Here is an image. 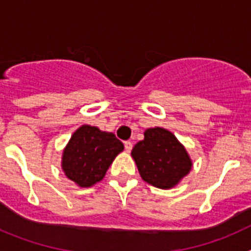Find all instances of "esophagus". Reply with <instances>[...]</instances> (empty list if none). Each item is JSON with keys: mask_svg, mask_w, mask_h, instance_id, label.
I'll return each instance as SVG.
<instances>
[{"mask_svg": "<svg viewBox=\"0 0 251 251\" xmlns=\"http://www.w3.org/2000/svg\"><path fill=\"white\" fill-rule=\"evenodd\" d=\"M124 148H126V152H128V153H129L130 151H132V148H133L132 142H130V141L124 142Z\"/></svg>", "mask_w": 251, "mask_h": 251, "instance_id": "34e87169", "label": "esophagus"}]
</instances>
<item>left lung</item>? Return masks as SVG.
<instances>
[{"label": "left lung", "instance_id": "1", "mask_svg": "<svg viewBox=\"0 0 251 251\" xmlns=\"http://www.w3.org/2000/svg\"><path fill=\"white\" fill-rule=\"evenodd\" d=\"M142 179L162 190H170L190 174L192 159L174 133L161 127L148 128L145 138L133 147Z\"/></svg>", "mask_w": 251, "mask_h": 251}]
</instances>
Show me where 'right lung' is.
<instances>
[{
  "label": "right lung",
  "mask_w": 251,
  "mask_h": 251,
  "mask_svg": "<svg viewBox=\"0 0 251 251\" xmlns=\"http://www.w3.org/2000/svg\"><path fill=\"white\" fill-rule=\"evenodd\" d=\"M124 146L110 132L84 124L73 133L61 157L65 176L79 187H92L104 178L106 171Z\"/></svg>",
  "instance_id": "obj_1"
}]
</instances>
